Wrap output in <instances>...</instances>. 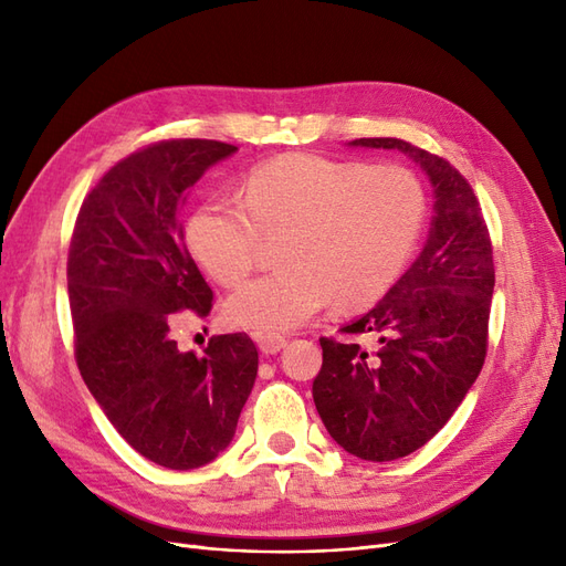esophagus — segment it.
<instances>
[{
    "label": "esophagus",
    "instance_id": "esophagus-1",
    "mask_svg": "<svg viewBox=\"0 0 566 566\" xmlns=\"http://www.w3.org/2000/svg\"><path fill=\"white\" fill-rule=\"evenodd\" d=\"M256 345H260L262 354H276L287 345V339H285V335H262L260 333L256 335Z\"/></svg>",
    "mask_w": 566,
    "mask_h": 566
}]
</instances>
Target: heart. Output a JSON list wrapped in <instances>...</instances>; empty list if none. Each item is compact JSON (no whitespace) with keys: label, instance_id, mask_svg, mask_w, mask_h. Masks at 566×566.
<instances>
[{"label":"heart","instance_id":"heart-1","mask_svg":"<svg viewBox=\"0 0 566 566\" xmlns=\"http://www.w3.org/2000/svg\"><path fill=\"white\" fill-rule=\"evenodd\" d=\"M424 221V191L401 165L333 160L287 153L256 165L243 200H205L186 224V243L214 281L241 285L264 238H285V269L256 279L229 300L243 328L279 335L300 328L333 300L366 310L397 283Z\"/></svg>","mask_w":566,"mask_h":566}]
</instances>
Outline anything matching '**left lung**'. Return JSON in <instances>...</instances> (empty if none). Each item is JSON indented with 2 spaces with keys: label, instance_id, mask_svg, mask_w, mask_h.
<instances>
[{
  "label": "left lung",
  "instance_id": "obj_1",
  "mask_svg": "<svg viewBox=\"0 0 566 566\" xmlns=\"http://www.w3.org/2000/svg\"><path fill=\"white\" fill-rule=\"evenodd\" d=\"M352 146L401 150L434 188V219L418 260L366 316L339 328L375 349L321 337L314 403L347 453L387 462L424 447L465 399L484 366L495 285L486 221L472 186L434 153L375 136Z\"/></svg>",
  "mask_w": 566,
  "mask_h": 566
}]
</instances>
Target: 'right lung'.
Instances as JSON below:
<instances>
[{"label":"right lung","instance_id":"right-lung-1","mask_svg":"<svg viewBox=\"0 0 566 566\" xmlns=\"http://www.w3.org/2000/svg\"><path fill=\"white\" fill-rule=\"evenodd\" d=\"M238 150L169 139L115 163L82 200L67 250L75 361L134 451L193 470L224 451L250 397L256 364L245 333L179 352L172 318L212 312V290L184 243L181 205L205 169Z\"/></svg>","mask_w":566,"mask_h":566}]
</instances>
